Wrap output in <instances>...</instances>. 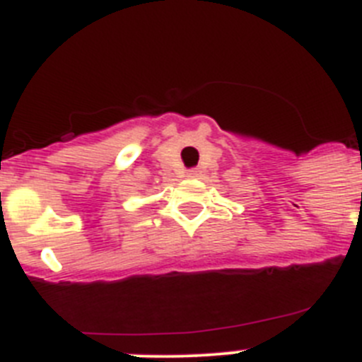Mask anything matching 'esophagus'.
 I'll list each match as a JSON object with an SVG mask.
<instances>
[{"label": "esophagus", "instance_id": "esophagus-1", "mask_svg": "<svg viewBox=\"0 0 362 362\" xmlns=\"http://www.w3.org/2000/svg\"><path fill=\"white\" fill-rule=\"evenodd\" d=\"M197 175H199V170H197V168L187 172V177H197Z\"/></svg>", "mask_w": 362, "mask_h": 362}]
</instances>
